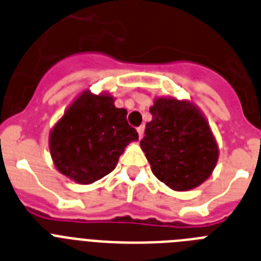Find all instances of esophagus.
Segmentation results:
<instances>
[{"mask_svg":"<svg viewBox=\"0 0 261 261\" xmlns=\"http://www.w3.org/2000/svg\"><path fill=\"white\" fill-rule=\"evenodd\" d=\"M137 130H138V134H139V138L142 139V138H143V135H144V126H143V124H142V126H139Z\"/></svg>","mask_w":261,"mask_h":261,"instance_id":"esophagus-1","label":"esophagus"}]
</instances>
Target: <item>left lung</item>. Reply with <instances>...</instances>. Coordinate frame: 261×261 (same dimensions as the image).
Returning <instances> with one entry per match:
<instances>
[{
  "mask_svg": "<svg viewBox=\"0 0 261 261\" xmlns=\"http://www.w3.org/2000/svg\"><path fill=\"white\" fill-rule=\"evenodd\" d=\"M152 121L146 124L140 147L153 174L173 190H189L212 174L218 147L209 124L185 101L159 98L149 109Z\"/></svg>",
  "mask_w": 261,
  "mask_h": 261,
  "instance_id": "left-lung-1",
  "label": "left lung"
}]
</instances>
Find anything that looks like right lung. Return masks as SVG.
Instances as JSON below:
<instances>
[{"label": "right lung", "mask_w": 261, "mask_h": 261, "mask_svg": "<svg viewBox=\"0 0 261 261\" xmlns=\"http://www.w3.org/2000/svg\"><path fill=\"white\" fill-rule=\"evenodd\" d=\"M127 112L114 106L113 97L83 93L67 109L49 135L56 168L79 184H90L109 174L137 130Z\"/></svg>", "instance_id": "1"}]
</instances>
